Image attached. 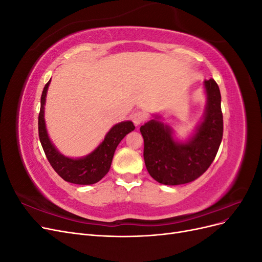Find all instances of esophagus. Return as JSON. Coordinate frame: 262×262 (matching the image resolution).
<instances>
[{"instance_id":"esophagus-1","label":"esophagus","mask_w":262,"mask_h":262,"mask_svg":"<svg viewBox=\"0 0 262 262\" xmlns=\"http://www.w3.org/2000/svg\"><path fill=\"white\" fill-rule=\"evenodd\" d=\"M145 119H146V116L141 112H137L132 115V121L136 125H140L142 122H144Z\"/></svg>"}]
</instances>
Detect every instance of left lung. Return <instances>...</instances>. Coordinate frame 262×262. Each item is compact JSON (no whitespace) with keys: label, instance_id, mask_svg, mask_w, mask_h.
Returning a JSON list of instances; mask_svg holds the SVG:
<instances>
[{"label":"left lung","instance_id":"8db88e82","mask_svg":"<svg viewBox=\"0 0 262 262\" xmlns=\"http://www.w3.org/2000/svg\"><path fill=\"white\" fill-rule=\"evenodd\" d=\"M207 96L201 121L186 141L177 140L173 129L162 121V116L140 128L144 139V162L150 177L167 186L184 185L199 178L216 156L223 138L221 93L216 82H203Z\"/></svg>","mask_w":262,"mask_h":262}]
</instances>
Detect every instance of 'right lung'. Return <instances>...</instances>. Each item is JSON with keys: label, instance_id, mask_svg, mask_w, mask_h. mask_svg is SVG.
<instances>
[{"label": "right lung", "instance_id": "right-lung-1", "mask_svg": "<svg viewBox=\"0 0 262 262\" xmlns=\"http://www.w3.org/2000/svg\"><path fill=\"white\" fill-rule=\"evenodd\" d=\"M50 81L46 84L40 100V113L38 117L39 139L45 154L58 175L71 184L93 185L106 176L112 166L115 150L121 140L136 129L132 121H122L115 124L105 136L100 144L93 152L82 157H69L59 152L49 138L45 120L46 97Z\"/></svg>", "mask_w": 262, "mask_h": 262}]
</instances>
